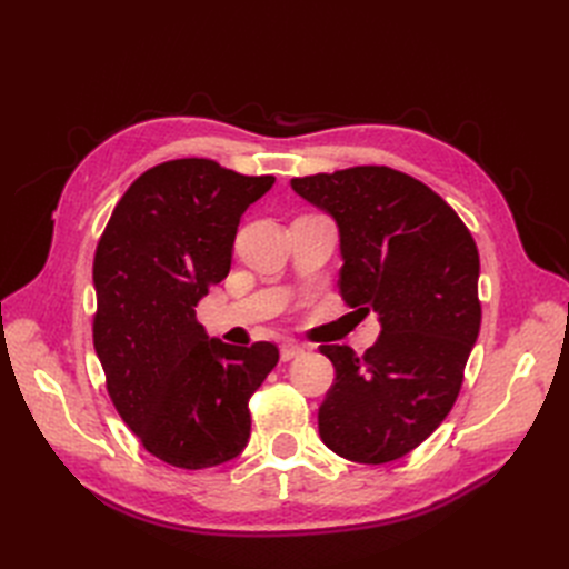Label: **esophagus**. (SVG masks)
I'll use <instances>...</instances> for the list:
<instances>
[{
    "instance_id": "esophagus-1",
    "label": "esophagus",
    "mask_w": 569,
    "mask_h": 569,
    "mask_svg": "<svg viewBox=\"0 0 569 569\" xmlns=\"http://www.w3.org/2000/svg\"><path fill=\"white\" fill-rule=\"evenodd\" d=\"M306 353V347L303 343H297V341H287V343H282V349H280V358L284 360H295V358H299V356H303Z\"/></svg>"
}]
</instances>
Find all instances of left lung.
I'll return each instance as SVG.
<instances>
[{"label":"left lung","mask_w":569,"mask_h":569,"mask_svg":"<svg viewBox=\"0 0 569 569\" xmlns=\"http://www.w3.org/2000/svg\"><path fill=\"white\" fill-rule=\"evenodd\" d=\"M291 187L337 220L341 299L382 322L363 356L320 347L335 366L318 410L320 439L353 462L399 460L460 393L481 322L477 244L449 203L401 170L353 166Z\"/></svg>","instance_id":"8db88e82"}]
</instances>
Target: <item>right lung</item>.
Masks as SVG:
<instances>
[{
    "label": "right lung",
    "mask_w": 569,
    "mask_h": 569,
    "mask_svg": "<svg viewBox=\"0 0 569 569\" xmlns=\"http://www.w3.org/2000/svg\"><path fill=\"white\" fill-rule=\"evenodd\" d=\"M211 159L137 178L99 237L92 341L118 416L144 451L180 470L242 453L249 399L278 366L270 341H209L197 303L228 278L239 218L272 187Z\"/></svg>",
    "instance_id": "add662e5"
}]
</instances>
